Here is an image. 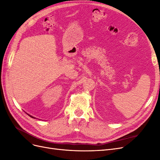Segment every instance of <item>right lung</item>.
<instances>
[{"label": "right lung", "instance_id": "obj_1", "mask_svg": "<svg viewBox=\"0 0 160 160\" xmlns=\"http://www.w3.org/2000/svg\"><path fill=\"white\" fill-rule=\"evenodd\" d=\"M29 115V116H30V117H31L32 118H34V117H32V116H31V115Z\"/></svg>", "mask_w": 160, "mask_h": 160}]
</instances>
